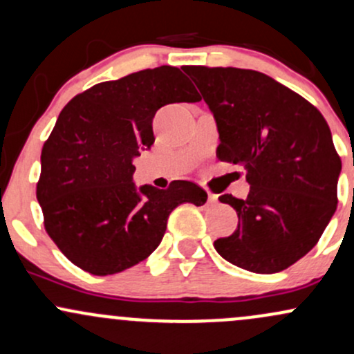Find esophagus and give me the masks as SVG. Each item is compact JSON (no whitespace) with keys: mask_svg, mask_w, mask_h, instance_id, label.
I'll return each mask as SVG.
<instances>
[{"mask_svg":"<svg viewBox=\"0 0 354 354\" xmlns=\"http://www.w3.org/2000/svg\"><path fill=\"white\" fill-rule=\"evenodd\" d=\"M208 205L209 206H216L218 205V196L216 194H208Z\"/></svg>","mask_w":354,"mask_h":354,"instance_id":"esophagus-1","label":"esophagus"}]
</instances>
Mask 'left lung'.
<instances>
[{
	"mask_svg": "<svg viewBox=\"0 0 354 354\" xmlns=\"http://www.w3.org/2000/svg\"><path fill=\"white\" fill-rule=\"evenodd\" d=\"M218 123L219 161L243 165L250 193L223 194L238 230L214 248L253 273H278L301 259L338 206L341 158L326 120L293 89L239 68L186 66Z\"/></svg>",
	"mask_w": 354,
	"mask_h": 354,
	"instance_id": "1",
	"label": "left lung"
}]
</instances>
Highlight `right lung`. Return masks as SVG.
Segmentation results:
<instances>
[{
  "label": "right lung",
  "instance_id": "add662e5",
  "mask_svg": "<svg viewBox=\"0 0 354 354\" xmlns=\"http://www.w3.org/2000/svg\"><path fill=\"white\" fill-rule=\"evenodd\" d=\"M200 100L181 70L160 66L95 84L63 108L43 145L36 198L48 236L73 265L96 276L128 270L156 250L176 206L205 205L208 194L191 181L141 193L133 183L158 109Z\"/></svg>",
  "mask_w": 354,
  "mask_h": 354
}]
</instances>
